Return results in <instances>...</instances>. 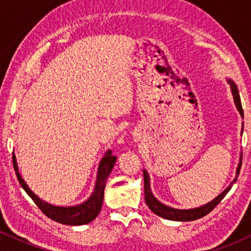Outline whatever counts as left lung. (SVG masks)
Returning <instances> with one entry per match:
<instances>
[{"mask_svg":"<svg viewBox=\"0 0 251 251\" xmlns=\"http://www.w3.org/2000/svg\"><path fill=\"white\" fill-rule=\"evenodd\" d=\"M227 83L230 85V89H231V94L232 98H234V102L236 105V108L237 111L240 112L241 117L243 118V109H242V103H241V98H240V93H238V89L236 83L232 81L231 79H226ZM242 133H243V123H242ZM241 165H242V152L240 154V162H238L237 169H236V175L234 180L229 184V186L224 190L222 194H220L217 197L214 198L209 203L204 204V205L198 206V208H194V209H175L171 208V206L165 205L163 204L162 201H159L157 198L154 197L153 194L151 191V183H150V176L148 170H143L144 172V194H145V203L146 205L151 209V211H153L155 215L160 216V217L166 218V220L170 221H179V222H190V221H195L198 220V218L204 217L205 215H208L212 209L217 205L220 201L226 197V195L230 191L231 189L232 184L237 180L238 175H240V170H241Z\"/></svg>","mask_w":251,"mask_h":251,"instance_id":"left-lung-1","label":"left lung"}]
</instances>
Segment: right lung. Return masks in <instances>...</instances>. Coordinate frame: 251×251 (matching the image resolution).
Listing matches in <instances>:
<instances>
[{
	"mask_svg": "<svg viewBox=\"0 0 251 251\" xmlns=\"http://www.w3.org/2000/svg\"><path fill=\"white\" fill-rule=\"evenodd\" d=\"M117 162V157L112 154L111 150H107L102 158L100 159L99 166H98L96 183H94V189L91 196L82 203L76 204L73 206H59L51 205L47 201H42L41 198L37 197L33 191L27 185L24 178L21 177V174L19 172V166H17L16 157L13 153V164L15 169L16 177L19 179L20 184L27 192L28 196L35 201V204L39 206L40 210L50 220L59 222L61 224H67V226H82L87 224L89 222L94 221L97 216L99 215L100 210L102 206L103 201V190L106 186V180H107L108 175L111 174L114 164Z\"/></svg>",
	"mask_w": 251,
	"mask_h": 251,
	"instance_id": "1",
	"label": "right lung"
}]
</instances>
